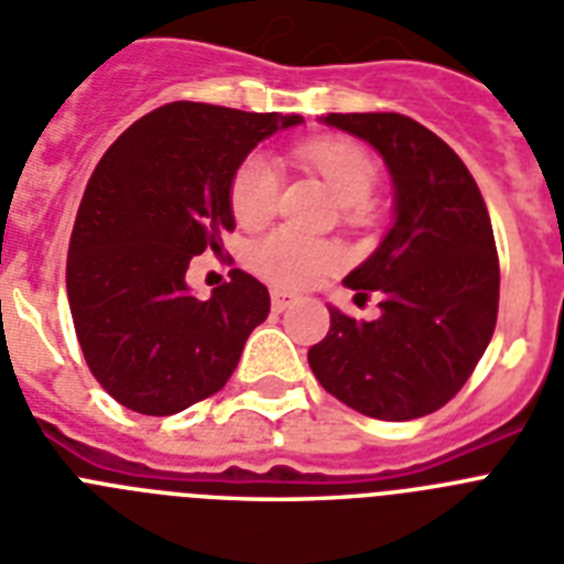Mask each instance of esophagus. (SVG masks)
Here are the masks:
<instances>
[{
	"mask_svg": "<svg viewBox=\"0 0 564 564\" xmlns=\"http://www.w3.org/2000/svg\"><path fill=\"white\" fill-rule=\"evenodd\" d=\"M295 301H297V297L292 295V292H283V290L272 292V310H274V313H283V310H290Z\"/></svg>",
	"mask_w": 564,
	"mask_h": 564,
	"instance_id": "1",
	"label": "esophagus"
}]
</instances>
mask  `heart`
Masks as SVG:
<instances>
[{"label": "heart", "mask_w": 564, "mask_h": 564, "mask_svg": "<svg viewBox=\"0 0 564 564\" xmlns=\"http://www.w3.org/2000/svg\"><path fill=\"white\" fill-rule=\"evenodd\" d=\"M297 159L315 171L336 194V199L347 208H361L379 185V167L370 153L354 141L345 139H315L297 148ZM281 199V167L272 155L251 153L237 164L228 203L231 214L242 226H258L269 219ZM356 214V210H354ZM251 269L278 283L283 290H304L315 281L327 278L345 263V254L336 242L313 240L297 235L292 228H278L251 242L249 249Z\"/></svg>", "instance_id": "b5f03b06"}]
</instances>
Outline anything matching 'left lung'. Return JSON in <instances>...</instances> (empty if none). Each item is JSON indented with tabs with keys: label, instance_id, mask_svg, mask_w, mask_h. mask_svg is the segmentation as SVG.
I'll return each mask as SVG.
<instances>
[{
	"label": "left lung",
	"instance_id": "obj_1",
	"mask_svg": "<svg viewBox=\"0 0 564 564\" xmlns=\"http://www.w3.org/2000/svg\"><path fill=\"white\" fill-rule=\"evenodd\" d=\"M329 127L365 139L393 178V228L345 278L379 318L329 306V333L310 347L327 393L373 420L443 409L487 350L498 318V251L487 203L460 155L397 112H329Z\"/></svg>",
	"mask_w": 564,
	"mask_h": 564
}]
</instances>
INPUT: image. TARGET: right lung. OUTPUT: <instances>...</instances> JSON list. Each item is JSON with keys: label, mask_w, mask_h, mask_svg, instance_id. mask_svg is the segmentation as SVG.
<instances>
[{"label": "right lung", "mask_w": 564, "mask_h": 564, "mask_svg": "<svg viewBox=\"0 0 564 564\" xmlns=\"http://www.w3.org/2000/svg\"><path fill=\"white\" fill-rule=\"evenodd\" d=\"M301 116L176 100L139 118L104 153L77 208L66 290L91 377L123 409L167 416L226 386L269 290L242 269L196 297L194 254L235 231L237 164Z\"/></svg>", "instance_id": "1"}]
</instances>
